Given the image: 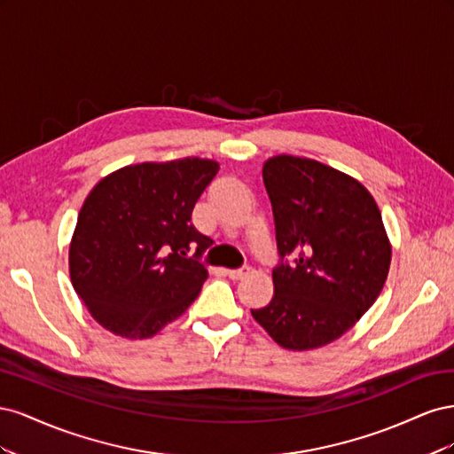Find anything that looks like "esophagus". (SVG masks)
<instances>
[{"mask_svg": "<svg viewBox=\"0 0 454 454\" xmlns=\"http://www.w3.org/2000/svg\"><path fill=\"white\" fill-rule=\"evenodd\" d=\"M248 272H250L248 267H242V269H227V270H225L227 277L232 278V280H240V278H244Z\"/></svg>", "mask_w": 454, "mask_h": 454, "instance_id": "esophagus-1", "label": "esophagus"}]
</instances>
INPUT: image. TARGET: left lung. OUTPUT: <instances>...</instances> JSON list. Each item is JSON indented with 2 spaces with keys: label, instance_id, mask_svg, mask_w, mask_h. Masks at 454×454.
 I'll use <instances>...</instances> for the list:
<instances>
[{
  "label": "left lung",
  "instance_id": "8db88e82",
  "mask_svg": "<svg viewBox=\"0 0 454 454\" xmlns=\"http://www.w3.org/2000/svg\"><path fill=\"white\" fill-rule=\"evenodd\" d=\"M278 254L274 295L252 310L287 350H314L345 335L387 282L392 244L373 195L324 162L277 155L263 164Z\"/></svg>",
  "mask_w": 454,
  "mask_h": 454
}]
</instances>
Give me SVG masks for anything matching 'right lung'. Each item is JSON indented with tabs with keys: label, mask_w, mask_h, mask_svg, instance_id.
I'll return each instance as SVG.
<instances>
[{
	"label": "right lung",
	"mask_w": 454,
	"mask_h": 454,
	"mask_svg": "<svg viewBox=\"0 0 454 454\" xmlns=\"http://www.w3.org/2000/svg\"><path fill=\"white\" fill-rule=\"evenodd\" d=\"M219 162L184 157L122 167L92 187L70 242V278L92 318L122 339L157 335L189 309L210 239L191 223Z\"/></svg>",
	"instance_id": "right-lung-1"
}]
</instances>
